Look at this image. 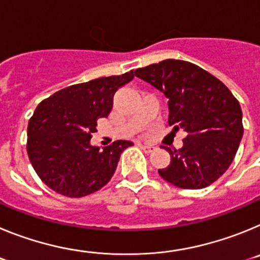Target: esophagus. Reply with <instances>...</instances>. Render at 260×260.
<instances>
[{
  "label": "esophagus",
  "mask_w": 260,
  "mask_h": 260,
  "mask_svg": "<svg viewBox=\"0 0 260 260\" xmlns=\"http://www.w3.org/2000/svg\"><path fill=\"white\" fill-rule=\"evenodd\" d=\"M139 147H141L142 150H143L146 153H150L155 150V147H153L152 144H139Z\"/></svg>",
  "instance_id": "esophagus-1"
}]
</instances>
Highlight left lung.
I'll use <instances>...</instances> for the list:
<instances>
[{
  "label": "left lung",
  "mask_w": 260,
  "mask_h": 260,
  "mask_svg": "<svg viewBox=\"0 0 260 260\" xmlns=\"http://www.w3.org/2000/svg\"><path fill=\"white\" fill-rule=\"evenodd\" d=\"M135 77L168 98V123L187 137L180 150L161 148L171 164L158 174L181 189H203L222 176L233 161L243 135L242 110L229 88L191 62L164 59L135 70Z\"/></svg>",
  "instance_id": "8db88e82"
}]
</instances>
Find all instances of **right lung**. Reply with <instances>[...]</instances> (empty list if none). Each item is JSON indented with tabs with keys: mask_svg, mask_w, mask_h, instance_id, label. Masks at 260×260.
I'll return each instance as SVG.
<instances>
[{
	"mask_svg": "<svg viewBox=\"0 0 260 260\" xmlns=\"http://www.w3.org/2000/svg\"><path fill=\"white\" fill-rule=\"evenodd\" d=\"M133 78L132 70L73 84L38 105L27 127V153L40 180L53 191L82 198L109 182L119 156L133 143L116 141L100 150L89 141L98 132V119L110 113L117 89Z\"/></svg>",
	"mask_w": 260,
	"mask_h": 260,
	"instance_id": "obj_1",
	"label": "right lung"
}]
</instances>
